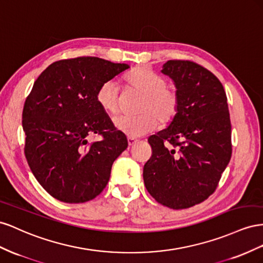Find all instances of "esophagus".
Here are the masks:
<instances>
[{"label":"esophagus","mask_w":263,"mask_h":263,"mask_svg":"<svg viewBox=\"0 0 263 263\" xmlns=\"http://www.w3.org/2000/svg\"><path fill=\"white\" fill-rule=\"evenodd\" d=\"M138 140H136V139H132V138H129L127 139V143H129V146H133V145H136L137 143H138Z\"/></svg>","instance_id":"esophagus-1"}]
</instances>
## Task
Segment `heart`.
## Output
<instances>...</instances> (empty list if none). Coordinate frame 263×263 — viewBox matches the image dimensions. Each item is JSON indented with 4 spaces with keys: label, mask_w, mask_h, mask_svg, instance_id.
Listing matches in <instances>:
<instances>
[{
    "label": "heart",
    "mask_w": 263,
    "mask_h": 263,
    "mask_svg": "<svg viewBox=\"0 0 263 263\" xmlns=\"http://www.w3.org/2000/svg\"><path fill=\"white\" fill-rule=\"evenodd\" d=\"M131 88L143 95L138 116H118L114 119L116 129L129 138H140L157 126V119L167 124L177 115L179 100L173 89L166 87V80L146 67H138L125 77ZM97 102L103 111L116 114L119 109V87L115 80H108L97 91Z\"/></svg>",
    "instance_id": "obj_1"
}]
</instances>
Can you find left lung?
<instances>
[{
    "label": "left lung",
    "mask_w": 263,
    "mask_h": 263,
    "mask_svg": "<svg viewBox=\"0 0 263 263\" xmlns=\"http://www.w3.org/2000/svg\"><path fill=\"white\" fill-rule=\"evenodd\" d=\"M162 72L174 81L179 106L166 129L148 138L143 167L149 195L173 209L190 208L216 191L231 157L227 96L213 72L190 61H168Z\"/></svg>",
    "instance_id": "1"
}]
</instances>
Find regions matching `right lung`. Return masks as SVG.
Instances as JSON below:
<instances>
[{"label": "right lung", "mask_w": 263, "mask_h": 263, "mask_svg": "<svg viewBox=\"0 0 263 263\" xmlns=\"http://www.w3.org/2000/svg\"><path fill=\"white\" fill-rule=\"evenodd\" d=\"M129 68L98 57L63 59L34 82L22 115L24 152L37 182L54 198L85 202L107 186L127 140L96 96L103 82ZM93 135L102 139L91 141Z\"/></svg>", "instance_id": "obj_1"}]
</instances>
